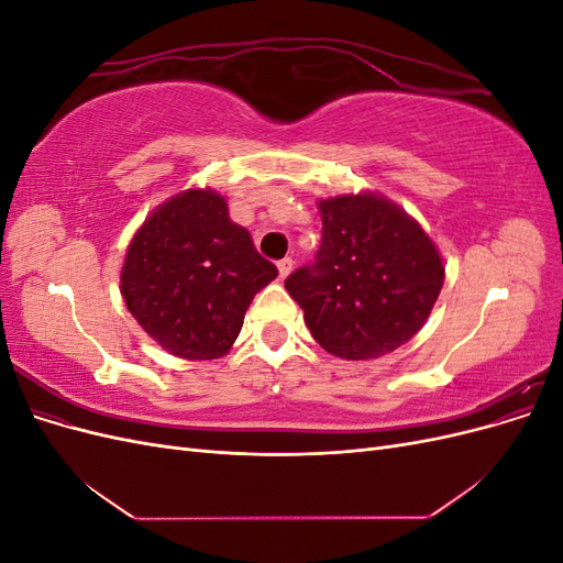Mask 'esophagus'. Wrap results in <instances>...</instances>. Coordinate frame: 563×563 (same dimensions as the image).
Masks as SVG:
<instances>
[{
    "label": "esophagus",
    "instance_id": "34e87169",
    "mask_svg": "<svg viewBox=\"0 0 563 563\" xmlns=\"http://www.w3.org/2000/svg\"><path fill=\"white\" fill-rule=\"evenodd\" d=\"M277 267H279V277H282V279L288 277V272L294 269V258H291V255H286V258H282V261L277 263Z\"/></svg>",
    "mask_w": 563,
    "mask_h": 563
}]
</instances>
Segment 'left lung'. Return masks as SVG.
I'll return each instance as SVG.
<instances>
[{"instance_id": "obj_1", "label": "left lung", "mask_w": 563, "mask_h": 563, "mask_svg": "<svg viewBox=\"0 0 563 563\" xmlns=\"http://www.w3.org/2000/svg\"><path fill=\"white\" fill-rule=\"evenodd\" d=\"M314 261L284 286L317 343L343 360H376L411 340L434 308L444 265L430 236L373 195L319 201Z\"/></svg>"}]
</instances>
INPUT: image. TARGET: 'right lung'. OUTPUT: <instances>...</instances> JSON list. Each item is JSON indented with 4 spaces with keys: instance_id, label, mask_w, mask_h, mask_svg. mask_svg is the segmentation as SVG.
<instances>
[{
    "instance_id": "1",
    "label": "right lung",
    "mask_w": 563,
    "mask_h": 563,
    "mask_svg": "<svg viewBox=\"0 0 563 563\" xmlns=\"http://www.w3.org/2000/svg\"><path fill=\"white\" fill-rule=\"evenodd\" d=\"M279 275L225 199L187 190L135 232L122 269L129 312L183 360H216L240 335L253 296Z\"/></svg>"
}]
</instances>
